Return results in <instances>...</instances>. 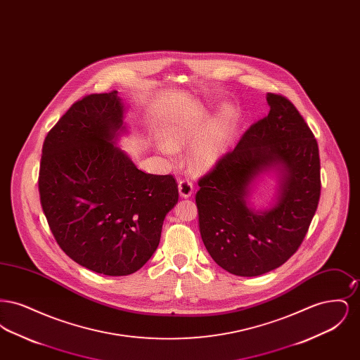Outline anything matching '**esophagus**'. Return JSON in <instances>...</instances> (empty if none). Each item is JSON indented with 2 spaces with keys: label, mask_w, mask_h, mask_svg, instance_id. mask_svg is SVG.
I'll use <instances>...</instances> for the list:
<instances>
[{
  "label": "esophagus",
  "mask_w": 360,
  "mask_h": 360,
  "mask_svg": "<svg viewBox=\"0 0 360 360\" xmlns=\"http://www.w3.org/2000/svg\"><path fill=\"white\" fill-rule=\"evenodd\" d=\"M178 190H179V195L181 197L188 198V197L193 194L194 188H193V184L188 179H181L179 184H178Z\"/></svg>",
  "instance_id": "34e87169"
}]
</instances>
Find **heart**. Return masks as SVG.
<instances>
[{
    "mask_svg": "<svg viewBox=\"0 0 360 360\" xmlns=\"http://www.w3.org/2000/svg\"><path fill=\"white\" fill-rule=\"evenodd\" d=\"M236 131V117L224 109L210 119L205 113L191 112L169 121L160 129L162 153L172 156L175 150L188 148V165L197 172H206L225 154Z\"/></svg>",
    "mask_w": 360,
    "mask_h": 360,
    "instance_id": "b5f03b06",
    "label": "heart"
}]
</instances>
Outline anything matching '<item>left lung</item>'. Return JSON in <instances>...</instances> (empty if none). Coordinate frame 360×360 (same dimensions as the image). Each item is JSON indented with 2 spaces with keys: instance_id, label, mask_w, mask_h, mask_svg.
Segmentation results:
<instances>
[{
  "instance_id": "obj_1",
  "label": "left lung",
  "mask_w": 360,
  "mask_h": 360,
  "mask_svg": "<svg viewBox=\"0 0 360 360\" xmlns=\"http://www.w3.org/2000/svg\"><path fill=\"white\" fill-rule=\"evenodd\" d=\"M269 115L198 181L195 194L201 238L225 271L257 276L282 266L298 250L320 200L319 146L308 124L283 96L267 93ZM275 171V205L257 211L250 188Z\"/></svg>"
}]
</instances>
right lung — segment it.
I'll return each mask as SVG.
<instances>
[{
	"mask_svg": "<svg viewBox=\"0 0 360 360\" xmlns=\"http://www.w3.org/2000/svg\"><path fill=\"white\" fill-rule=\"evenodd\" d=\"M124 113L116 90L72 103L46 136L39 172L40 202L59 247L110 276L148 262L178 202L172 175L139 170L117 147Z\"/></svg>",
	"mask_w": 360,
	"mask_h": 360,
	"instance_id": "obj_1",
	"label": "right lung"
}]
</instances>
